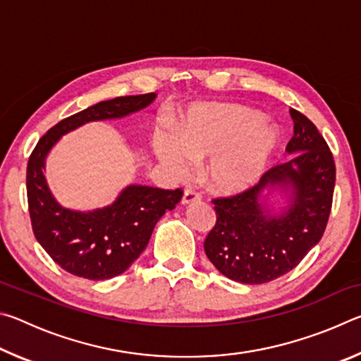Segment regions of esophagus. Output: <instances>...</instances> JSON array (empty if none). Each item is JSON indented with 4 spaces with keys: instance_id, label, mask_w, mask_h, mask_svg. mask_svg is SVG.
<instances>
[{
    "instance_id": "esophagus-1",
    "label": "esophagus",
    "mask_w": 361,
    "mask_h": 361,
    "mask_svg": "<svg viewBox=\"0 0 361 361\" xmlns=\"http://www.w3.org/2000/svg\"><path fill=\"white\" fill-rule=\"evenodd\" d=\"M200 199H202V195H200L197 191H194V189L188 188V189H185V194H183L181 202L188 205V204H192V202H199Z\"/></svg>"
}]
</instances>
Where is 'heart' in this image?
I'll list each match as a JSON object with an SVG mask.
<instances>
[{
	"label": "heart",
	"instance_id": "b5f03b06",
	"mask_svg": "<svg viewBox=\"0 0 361 361\" xmlns=\"http://www.w3.org/2000/svg\"><path fill=\"white\" fill-rule=\"evenodd\" d=\"M277 145L272 127L237 105H210L194 111L172 140L154 137V151L175 175L186 176L191 162L210 159L207 181L219 192H234L259 178Z\"/></svg>",
	"mask_w": 361,
	"mask_h": 361
}]
</instances>
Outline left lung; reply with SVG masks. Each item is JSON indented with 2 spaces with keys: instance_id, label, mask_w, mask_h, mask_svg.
<instances>
[{
  "instance_id": "obj_1",
  "label": "left lung",
  "mask_w": 361,
  "mask_h": 361,
  "mask_svg": "<svg viewBox=\"0 0 361 361\" xmlns=\"http://www.w3.org/2000/svg\"><path fill=\"white\" fill-rule=\"evenodd\" d=\"M295 133L286 151L295 154L277 164L253 186L218 195L216 223L204 242L219 272L248 285L272 282L295 269L320 242L333 205L336 166L325 138L309 118L290 109ZM293 186V202L283 217L262 212L259 194L266 185Z\"/></svg>"
}]
</instances>
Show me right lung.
Here are the masks:
<instances>
[{"instance_id": "right-lung-1", "label": "right lung", "mask_w": 361, "mask_h": 361, "mask_svg": "<svg viewBox=\"0 0 361 361\" xmlns=\"http://www.w3.org/2000/svg\"><path fill=\"white\" fill-rule=\"evenodd\" d=\"M156 94L116 97L51 127L27 164V199L36 240L54 262L76 277L106 280L126 272L149 242L156 223L183 197L178 189L129 186L106 209L90 213L62 209L49 192L42 169L52 145L89 121L113 119L145 108Z\"/></svg>"}]
</instances>
